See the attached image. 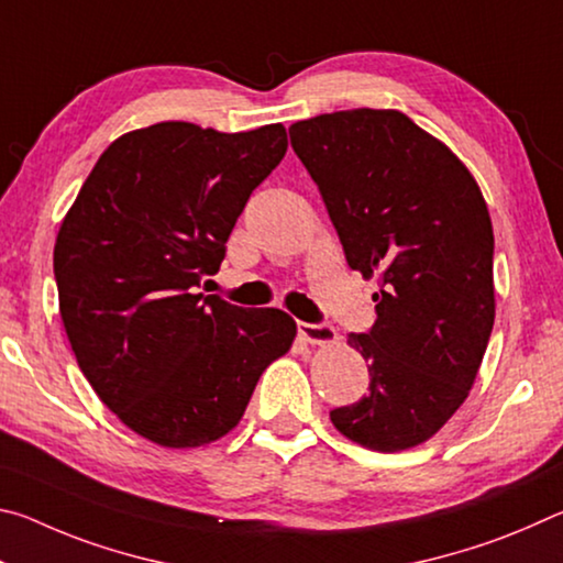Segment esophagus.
Instances as JSON below:
<instances>
[{
	"label": "esophagus",
	"instance_id": "esophagus-1",
	"mask_svg": "<svg viewBox=\"0 0 563 563\" xmlns=\"http://www.w3.org/2000/svg\"><path fill=\"white\" fill-rule=\"evenodd\" d=\"M298 332L310 345H330L338 340V330L328 322H298Z\"/></svg>",
	"mask_w": 563,
	"mask_h": 563
}]
</instances>
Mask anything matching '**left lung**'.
<instances>
[{
	"instance_id": "left-lung-1",
	"label": "left lung",
	"mask_w": 563,
	"mask_h": 563,
	"mask_svg": "<svg viewBox=\"0 0 563 563\" xmlns=\"http://www.w3.org/2000/svg\"><path fill=\"white\" fill-rule=\"evenodd\" d=\"M347 265L379 280L377 320L347 342L369 393L330 412L367 450L430 440L470 395L494 325V233L474 176L395 109L320 113L290 126Z\"/></svg>"
}]
</instances>
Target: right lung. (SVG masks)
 <instances>
[{
	"instance_id": "1",
	"label": "right lung",
	"mask_w": 563,
	"mask_h": 563,
	"mask_svg": "<svg viewBox=\"0 0 563 563\" xmlns=\"http://www.w3.org/2000/svg\"><path fill=\"white\" fill-rule=\"evenodd\" d=\"M285 151L283 123L129 131L99 156L56 235L54 278L76 362L101 402L161 446L221 440L263 369L292 345L288 312L198 292Z\"/></svg>"
}]
</instances>
